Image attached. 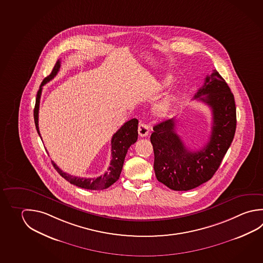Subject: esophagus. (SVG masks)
<instances>
[{"label":"esophagus","instance_id":"obj_1","mask_svg":"<svg viewBox=\"0 0 263 263\" xmlns=\"http://www.w3.org/2000/svg\"><path fill=\"white\" fill-rule=\"evenodd\" d=\"M138 134L141 137H145L149 134V126L144 122H140L138 127Z\"/></svg>","mask_w":263,"mask_h":263}]
</instances>
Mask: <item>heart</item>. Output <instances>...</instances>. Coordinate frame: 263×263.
Masks as SVG:
<instances>
[{"label": "heart", "instance_id": "1", "mask_svg": "<svg viewBox=\"0 0 263 263\" xmlns=\"http://www.w3.org/2000/svg\"><path fill=\"white\" fill-rule=\"evenodd\" d=\"M171 81H172L171 79H167L166 81H163V82L159 84V87L167 86L168 84H171ZM172 97L170 96L165 97L163 100L160 101L158 105H156V112H157V114L159 115V116H164V115L166 114L168 109H170L171 105H172Z\"/></svg>", "mask_w": 263, "mask_h": 263}]
</instances>
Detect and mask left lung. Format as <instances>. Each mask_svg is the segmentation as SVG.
<instances>
[{"mask_svg": "<svg viewBox=\"0 0 263 263\" xmlns=\"http://www.w3.org/2000/svg\"><path fill=\"white\" fill-rule=\"evenodd\" d=\"M197 98L209 105L212 112L211 134L203 148L199 151L186 148L175 132V119L163 120L154 126L150 137L157 179L174 191H188L210 180L220 167L235 134L234 95L216 69L205 78L204 85L194 97Z\"/></svg>", "mask_w": 263, "mask_h": 263, "instance_id": "left-lung-1", "label": "left lung"}]
</instances>
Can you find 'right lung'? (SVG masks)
<instances>
[{"label": "right lung", "instance_id": "right-lung-1", "mask_svg": "<svg viewBox=\"0 0 263 263\" xmlns=\"http://www.w3.org/2000/svg\"><path fill=\"white\" fill-rule=\"evenodd\" d=\"M59 68H60V60H58L51 74L43 80L37 92L36 104L34 107V121H35L36 129L38 132L40 137H41V134L39 130V107H40V100H41L43 86L57 76V74L59 71ZM137 138H138V120L133 119L122 125L121 128L113 135V137L111 139L112 159L110 161L109 167L104 175H101L97 178H81V177L72 176L68 173L62 172L57 166L55 163L53 161L52 162L58 173L71 184L81 187L83 189H88V190H103L111 186L114 182L120 179L126 154L128 152L129 146L137 141Z\"/></svg>", "mask_w": 263, "mask_h": 263}]
</instances>
